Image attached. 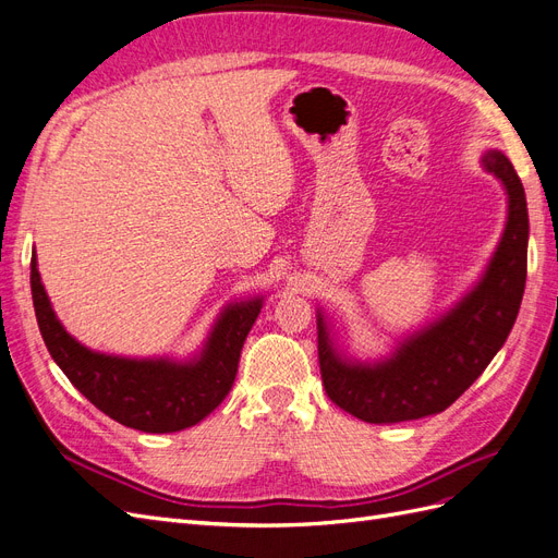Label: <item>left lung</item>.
Wrapping results in <instances>:
<instances>
[{
	"mask_svg": "<svg viewBox=\"0 0 558 558\" xmlns=\"http://www.w3.org/2000/svg\"><path fill=\"white\" fill-rule=\"evenodd\" d=\"M482 165L508 191V223L486 272L461 302L410 335L391 356L361 363L342 356L318 312V363L328 398L367 424H398L445 412L500 351L526 286L529 209L512 162L486 150Z\"/></svg>",
	"mask_w": 558,
	"mask_h": 558,
	"instance_id": "8db88e82",
	"label": "left lung"
}]
</instances>
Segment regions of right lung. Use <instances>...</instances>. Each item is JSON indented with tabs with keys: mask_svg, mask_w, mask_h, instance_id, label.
Wrapping results in <instances>:
<instances>
[{
	"mask_svg": "<svg viewBox=\"0 0 558 558\" xmlns=\"http://www.w3.org/2000/svg\"><path fill=\"white\" fill-rule=\"evenodd\" d=\"M32 302L46 349L78 391L118 424L144 433H177L199 424L230 393L240 353L256 324L263 298L228 305L207 337L199 356L123 359L90 351L62 328L32 256Z\"/></svg>",
	"mask_w": 558,
	"mask_h": 558,
	"instance_id": "obj_1",
	"label": "right lung"
}]
</instances>
